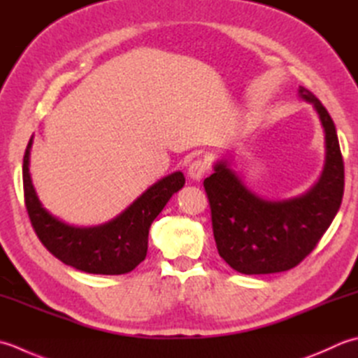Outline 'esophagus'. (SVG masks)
I'll return each mask as SVG.
<instances>
[{"instance_id":"34e87169","label":"esophagus","mask_w":358,"mask_h":358,"mask_svg":"<svg viewBox=\"0 0 358 358\" xmlns=\"http://www.w3.org/2000/svg\"><path fill=\"white\" fill-rule=\"evenodd\" d=\"M207 170H208L207 160L202 159V157H198V159H194L192 164H189L188 176L192 178L193 180H201L203 174L207 173Z\"/></svg>"}]
</instances>
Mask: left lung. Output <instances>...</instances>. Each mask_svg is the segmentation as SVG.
Segmentation results:
<instances>
[{
  "label": "left lung",
  "instance_id": "obj_1",
  "mask_svg": "<svg viewBox=\"0 0 358 358\" xmlns=\"http://www.w3.org/2000/svg\"><path fill=\"white\" fill-rule=\"evenodd\" d=\"M298 94L322 122L326 142L324 169L304 194L284 201L259 198L244 185L227 160L203 180L220 257L239 273L264 275L295 267L315 249L341 206L345 165L334 120L310 91Z\"/></svg>",
  "mask_w": 358,
  "mask_h": 358
}]
</instances>
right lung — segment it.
I'll return each mask as SVG.
<instances>
[{
	"label": "right lung",
	"instance_id": "right-lung-1",
	"mask_svg": "<svg viewBox=\"0 0 358 358\" xmlns=\"http://www.w3.org/2000/svg\"><path fill=\"white\" fill-rule=\"evenodd\" d=\"M31 147L32 138L23 159L24 202L41 244L66 266L86 273L123 275L141 264L147 257L151 224L171 196L184 187V174L176 171L160 179L113 221L96 227H76L41 206L29 173Z\"/></svg>",
	"mask_w": 358,
	"mask_h": 358
}]
</instances>
